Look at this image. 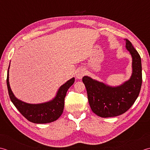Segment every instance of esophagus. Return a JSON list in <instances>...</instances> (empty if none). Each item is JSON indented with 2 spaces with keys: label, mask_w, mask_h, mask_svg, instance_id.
<instances>
[{
  "label": "esophagus",
  "mask_w": 150,
  "mask_h": 150,
  "mask_svg": "<svg viewBox=\"0 0 150 150\" xmlns=\"http://www.w3.org/2000/svg\"><path fill=\"white\" fill-rule=\"evenodd\" d=\"M85 74V71L84 69H79L77 72V74H76V78L78 79H81L82 77Z\"/></svg>",
  "instance_id": "esophagus-1"
}]
</instances>
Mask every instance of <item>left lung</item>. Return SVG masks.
Returning a JSON list of instances; mask_svg holds the SVG:
<instances>
[{
    "mask_svg": "<svg viewBox=\"0 0 150 150\" xmlns=\"http://www.w3.org/2000/svg\"><path fill=\"white\" fill-rule=\"evenodd\" d=\"M126 49L132 56V75L120 86L111 87L88 76L82 78L86 87L88 103L93 112L100 117L108 118L126 112L135 103L141 88V58L132 43L126 39Z\"/></svg>",
    "mask_w": 150,
    "mask_h": 150,
    "instance_id": "left-lung-1",
    "label": "left lung"
}]
</instances>
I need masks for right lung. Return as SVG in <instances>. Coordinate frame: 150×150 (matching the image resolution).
Wrapping results in <instances>:
<instances>
[{
	"label": "right lung",
	"mask_w": 150,
	"mask_h": 150,
	"mask_svg": "<svg viewBox=\"0 0 150 150\" xmlns=\"http://www.w3.org/2000/svg\"><path fill=\"white\" fill-rule=\"evenodd\" d=\"M9 68L6 79L8 94L18 111L27 120L35 124H47L57 120L63 113L66 94L69 87L74 83V78L69 79L60 87L56 97L52 100L39 104H31L17 99L12 93L9 83Z\"/></svg>",
	"instance_id": "1"
}]
</instances>
